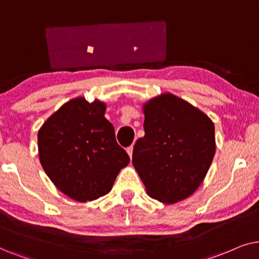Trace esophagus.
<instances>
[{"mask_svg": "<svg viewBox=\"0 0 259 259\" xmlns=\"http://www.w3.org/2000/svg\"><path fill=\"white\" fill-rule=\"evenodd\" d=\"M133 150H134V147H133V146H132V147H129V148H126V153L129 154L130 158L133 157Z\"/></svg>", "mask_w": 259, "mask_h": 259, "instance_id": "esophagus-1", "label": "esophagus"}]
</instances>
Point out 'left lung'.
Masks as SVG:
<instances>
[{"label": "left lung", "instance_id": "left-lung-1", "mask_svg": "<svg viewBox=\"0 0 259 259\" xmlns=\"http://www.w3.org/2000/svg\"><path fill=\"white\" fill-rule=\"evenodd\" d=\"M144 136L133 164L150 198L175 204L202 184L215 154L214 124L188 102L162 94L143 105Z\"/></svg>", "mask_w": 259, "mask_h": 259}]
</instances>
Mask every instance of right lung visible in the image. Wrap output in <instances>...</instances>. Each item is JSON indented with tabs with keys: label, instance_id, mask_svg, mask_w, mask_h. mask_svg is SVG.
<instances>
[{
	"label": "right lung",
	"instance_id": "right-lung-1",
	"mask_svg": "<svg viewBox=\"0 0 259 259\" xmlns=\"http://www.w3.org/2000/svg\"><path fill=\"white\" fill-rule=\"evenodd\" d=\"M105 103L71 99L37 133L40 163L55 187L80 202L111 191L129 155L118 146L115 127L105 118Z\"/></svg>",
	"mask_w": 259,
	"mask_h": 259
}]
</instances>
